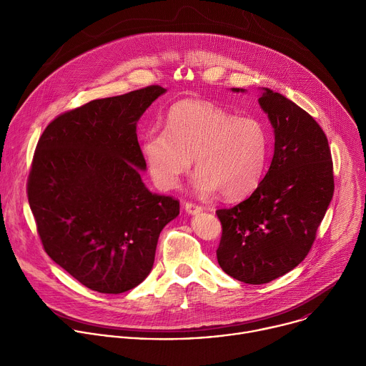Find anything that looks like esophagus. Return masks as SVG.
Returning a JSON list of instances; mask_svg holds the SVG:
<instances>
[{"label": "esophagus", "mask_w": 366, "mask_h": 366, "mask_svg": "<svg viewBox=\"0 0 366 366\" xmlns=\"http://www.w3.org/2000/svg\"><path fill=\"white\" fill-rule=\"evenodd\" d=\"M184 208H185V212H187L188 214H197V213H199V212L202 210L201 205H198V204H195V202H189V201L184 202Z\"/></svg>", "instance_id": "1"}]
</instances>
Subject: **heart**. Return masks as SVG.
<instances>
[{"instance_id":"obj_1","label":"heart","mask_w":366,"mask_h":366,"mask_svg":"<svg viewBox=\"0 0 366 366\" xmlns=\"http://www.w3.org/2000/svg\"><path fill=\"white\" fill-rule=\"evenodd\" d=\"M268 152L265 124L250 116L234 117L210 102L184 99L169 109L165 130L144 134L143 154L154 184L175 188L195 159V187L242 198L262 178Z\"/></svg>"}]
</instances>
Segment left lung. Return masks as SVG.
I'll return each instance as SVG.
<instances>
[{
	"instance_id": "obj_1",
	"label": "left lung",
	"mask_w": 366,
	"mask_h": 366,
	"mask_svg": "<svg viewBox=\"0 0 366 366\" xmlns=\"http://www.w3.org/2000/svg\"><path fill=\"white\" fill-rule=\"evenodd\" d=\"M257 101L275 133L271 167L250 197L216 212L222 223L219 265L253 285L302 262L335 191L332 153L320 124L272 89L265 88Z\"/></svg>"
}]
</instances>
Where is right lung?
<instances>
[{"label":"right lung","mask_w":366,"mask_h":366,"mask_svg":"<svg viewBox=\"0 0 366 366\" xmlns=\"http://www.w3.org/2000/svg\"><path fill=\"white\" fill-rule=\"evenodd\" d=\"M167 89L149 85L59 114L40 136L27 197L44 252L92 291L120 294L150 272L179 201L150 192L136 124Z\"/></svg>","instance_id":"add662e5"}]
</instances>
